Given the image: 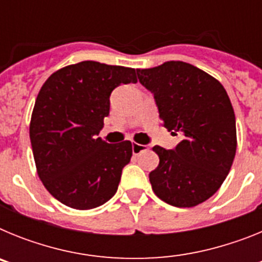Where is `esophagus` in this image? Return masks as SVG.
I'll use <instances>...</instances> for the list:
<instances>
[{"instance_id":"esophagus-1","label":"esophagus","mask_w":262,"mask_h":262,"mask_svg":"<svg viewBox=\"0 0 262 262\" xmlns=\"http://www.w3.org/2000/svg\"><path fill=\"white\" fill-rule=\"evenodd\" d=\"M147 149V145H143V144H138V143H134L133 144V154L134 155H139L142 151Z\"/></svg>"}]
</instances>
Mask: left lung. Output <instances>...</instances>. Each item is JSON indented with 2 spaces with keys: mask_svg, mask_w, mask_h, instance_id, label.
<instances>
[{
  "mask_svg": "<svg viewBox=\"0 0 262 262\" xmlns=\"http://www.w3.org/2000/svg\"><path fill=\"white\" fill-rule=\"evenodd\" d=\"M155 97L163 124L182 136L174 149L155 145L160 163L149 173L152 190L176 207L209 200L230 173L236 154V120L223 85L184 61L136 69Z\"/></svg>",
  "mask_w": 262,
  "mask_h": 262,
  "instance_id": "8db88e82",
  "label": "left lung"
}]
</instances>
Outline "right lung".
Returning <instances> with one entry per match:
<instances>
[{"mask_svg":"<svg viewBox=\"0 0 262 262\" xmlns=\"http://www.w3.org/2000/svg\"><path fill=\"white\" fill-rule=\"evenodd\" d=\"M136 81L134 68L88 60L59 69L41 86L30 140L39 178L62 205L90 210L117 193L133 144H108L98 134L110 111L111 92Z\"/></svg>","mask_w":262,"mask_h":262,"instance_id":"1","label":"right lung"}]
</instances>
